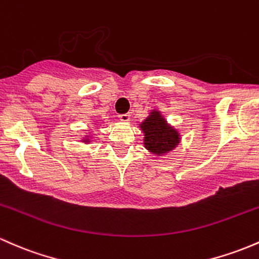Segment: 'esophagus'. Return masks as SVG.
Masks as SVG:
<instances>
[{
	"mask_svg": "<svg viewBox=\"0 0 259 259\" xmlns=\"http://www.w3.org/2000/svg\"><path fill=\"white\" fill-rule=\"evenodd\" d=\"M118 118L122 122H128L131 119V115L130 113H122V115H118Z\"/></svg>",
	"mask_w": 259,
	"mask_h": 259,
	"instance_id": "esophagus-1",
	"label": "esophagus"
}]
</instances>
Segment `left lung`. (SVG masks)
Listing matches in <instances>:
<instances>
[{
    "label": "left lung",
    "instance_id": "1",
    "mask_svg": "<svg viewBox=\"0 0 259 259\" xmlns=\"http://www.w3.org/2000/svg\"><path fill=\"white\" fill-rule=\"evenodd\" d=\"M140 127L144 133V147L153 154H165L180 142L179 132L166 123L159 111L153 110Z\"/></svg>",
    "mask_w": 259,
    "mask_h": 259
}]
</instances>
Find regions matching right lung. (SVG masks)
<instances>
[{"label": "right lung", "mask_w": 259, "mask_h": 259, "mask_svg": "<svg viewBox=\"0 0 259 259\" xmlns=\"http://www.w3.org/2000/svg\"><path fill=\"white\" fill-rule=\"evenodd\" d=\"M85 142H89V138H86V140H84Z\"/></svg>", "instance_id": "obj_1"}]
</instances>
